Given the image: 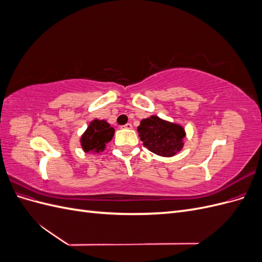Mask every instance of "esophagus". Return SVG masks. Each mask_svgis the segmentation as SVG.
<instances>
[{
	"instance_id": "34e87169",
	"label": "esophagus",
	"mask_w": 262,
	"mask_h": 262,
	"mask_svg": "<svg viewBox=\"0 0 262 262\" xmlns=\"http://www.w3.org/2000/svg\"><path fill=\"white\" fill-rule=\"evenodd\" d=\"M124 129H132V124L131 123H126L123 125Z\"/></svg>"
}]
</instances>
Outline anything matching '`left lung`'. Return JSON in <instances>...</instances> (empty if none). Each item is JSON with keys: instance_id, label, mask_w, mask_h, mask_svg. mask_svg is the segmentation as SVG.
<instances>
[{"instance_id": "obj_1", "label": "left lung", "mask_w": 262, "mask_h": 262, "mask_svg": "<svg viewBox=\"0 0 262 262\" xmlns=\"http://www.w3.org/2000/svg\"><path fill=\"white\" fill-rule=\"evenodd\" d=\"M138 132L150 152L164 157L173 156L184 146L182 139L186 133L181 125L165 121L157 116L143 119Z\"/></svg>"}]
</instances>
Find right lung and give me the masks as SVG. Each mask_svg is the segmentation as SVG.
Listing matches in <instances>:
<instances>
[{
    "label": "right lung",
    "mask_w": 262,
    "mask_h": 262,
    "mask_svg": "<svg viewBox=\"0 0 262 262\" xmlns=\"http://www.w3.org/2000/svg\"><path fill=\"white\" fill-rule=\"evenodd\" d=\"M114 128L105 120L95 119L81 138V144L85 152L99 153L105 149L106 144L113 139Z\"/></svg>",
    "instance_id": "obj_1"
}]
</instances>
